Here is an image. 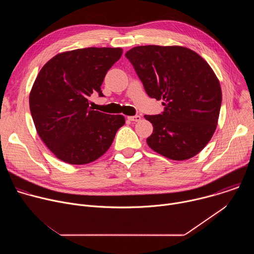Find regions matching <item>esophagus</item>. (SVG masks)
Here are the masks:
<instances>
[{
	"label": "esophagus",
	"instance_id": "34e87169",
	"mask_svg": "<svg viewBox=\"0 0 254 254\" xmlns=\"http://www.w3.org/2000/svg\"><path fill=\"white\" fill-rule=\"evenodd\" d=\"M127 119L130 122H139L140 121V117L139 116H132V117H127Z\"/></svg>",
	"mask_w": 254,
	"mask_h": 254
}]
</instances>
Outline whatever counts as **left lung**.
I'll return each mask as SVG.
<instances>
[{"instance_id":"obj_1","label":"left lung","mask_w":254,"mask_h":254,"mask_svg":"<svg viewBox=\"0 0 254 254\" xmlns=\"http://www.w3.org/2000/svg\"><path fill=\"white\" fill-rule=\"evenodd\" d=\"M126 56L148 95L164 101L161 115L144 116L154 127L149 147L174 161L196 156L217 127L222 101L210 65L183 46H137Z\"/></svg>"}]
</instances>
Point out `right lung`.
Masks as SVG:
<instances>
[{
  "label": "right lung",
  "instance_id": "obj_1",
  "mask_svg": "<svg viewBox=\"0 0 254 254\" xmlns=\"http://www.w3.org/2000/svg\"><path fill=\"white\" fill-rule=\"evenodd\" d=\"M122 48L89 47L59 53L40 70L29 105L39 136L59 160L84 165L100 158L126 123L89 107L106 72L121 58Z\"/></svg>",
  "mask_w": 254,
  "mask_h": 254
}]
</instances>
